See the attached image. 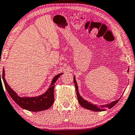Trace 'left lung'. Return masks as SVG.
<instances>
[{
	"label": "left lung",
	"instance_id": "8db88e82",
	"mask_svg": "<svg viewBox=\"0 0 135 135\" xmlns=\"http://www.w3.org/2000/svg\"><path fill=\"white\" fill-rule=\"evenodd\" d=\"M74 76L73 78V81H74V83H75V88H76V95H77V98H78V101L79 102L80 105L83 107V108L88 109V110H90L92 111H94V112H102V111H105L107 110V109H110L112 108V107H113L116 104H117L119 100H120V98H119L118 100H115V101L112 102V103H109V104H107V105H101V106H98L93 105V104L89 103L86 100H85L82 97L80 96L79 94V92H78V85H77V83H76V80H75V76Z\"/></svg>",
	"mask_w": 135,
	"mask_h": 135
}]
</instances>
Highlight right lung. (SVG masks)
I'll list each match as a JSON object with an SVG mask.
<instances>
[{
	"mask_svg": "<svg viewBox=\"0 0 135 135\" xmlns=\"http://www.w3.org/2000/svg\"><path fill=\"white\" fill-rule=\"evenodd\" d=\"M62 74V73L57 75L53 78L50 87L45 93L35 97H20L18 96L17 94L10 87L9 85L7 83L5 79L4 69H3L2 71V80L7 91L15 103L20 106L22 108L30 112H35L45 110L52 107V104L54 102V86H55L54 83Z\"/></svg>",
	"mask_w": 135,
	"mask_h": 135,
	"instance_id": "right-lung-1",
	"label": "right lung"
}]
</instances>
